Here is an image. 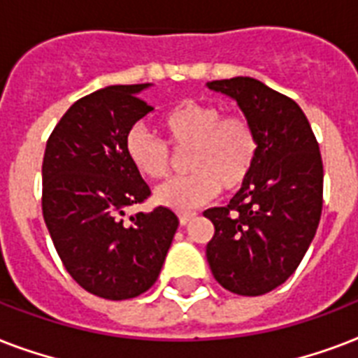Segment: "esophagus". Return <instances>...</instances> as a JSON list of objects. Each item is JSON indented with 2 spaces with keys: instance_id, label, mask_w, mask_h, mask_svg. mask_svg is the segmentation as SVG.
<instances>
[{
  "instance_id": "obj_1",
  "label": "esophagus",
  "mask_w": 358,
  "mask_h": 358,
  "mask_svg": "<svg viewBox=\"0 0 358 358\" xmlns=\"http://www.w3.org/2000/svg\"><path fill=\"white\" fill-rule=\"evenodd\" d=\"M195 217H196L195 212H178V219H180V224H182V227L189 224Z\"/></svg>"
}]
</instances>
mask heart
I'll use <instances>...</instances> for the list:
<instances>
[{"label":"heart","mask_w":358,"mask_h":358,"mask_svg":"<svg viewBox=\"0 0 358 358\" xmlns=\"http://www.w3.org/2000/svg\"><path fill=\"white\" fill-rule=\"evenodd\" d=\"M167 141L143 126L126 135V154L139 174L150 180L165 178L173 169V152H187L185 167L191 171L157 187L156 199L165 206L187 210L204 204L224 191H236L255 171L260 139L245 115L224 113L210 102H182L162 120Z\"/></svg>","instance_id":"obj_1"}]
</instances>
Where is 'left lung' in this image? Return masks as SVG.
I'll return each instance as SVG.
<instances>
[{"label": "left lung", "instance_id": "obj_1", "mask_svg": "<svg viewBox=\"0 0 358 358\" xmlns=\"http://www.w3.org/2000/svg\"><path fill=\"white\" fill-rule=\"evenodd\" d=\"M229 94L256 128L255 171L229 206L204 212L213 223L206 258L213 278L238 295L271 292L297 269L323 208V163L303 109L247 76L208 83Z\"/></svg>", "mask_w": 358, "mask_h": 358}]
</instances>
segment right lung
I'll return each instance as SVG.
<instances>
[{
  "label": "right lung",
  "instance_id": "add662e5",
  "mask_svg": "<svg viewBox=\"0 0 358 358\" xmlns=\"http://www.w3.org/2000/svg\"><path fill=\"white\" fill-rule=\"evenodd\" d=\"M145 87L111 85L72 103L42 162V215L59 258L81 288L109 301L152 288L178 229L165 206L124 219L150 196L126 154L128 131L154 109L137 96Z\"/></svg>",
  "mask_w": 358,
  "mask_h": 358
}]
</instances>
